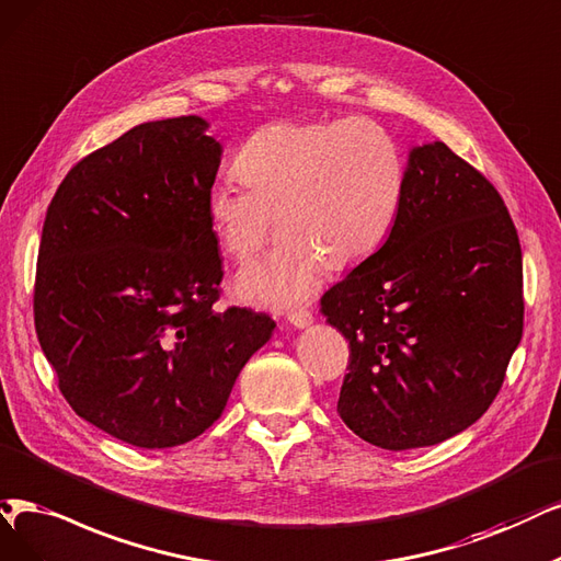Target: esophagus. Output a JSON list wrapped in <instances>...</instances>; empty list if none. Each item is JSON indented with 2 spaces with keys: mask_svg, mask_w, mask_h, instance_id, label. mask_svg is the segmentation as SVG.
I'll list each match as a JSON object with an SVG mask.
<instances>
[{
  "mask_svg": "<svg viewBox=\"0 0 561 561\" xmlns=\"http://www.w3.org/2000/svg\"><path fill=\"white\" fill-rule=\"evenodd\" d=\"M288 321H291L296 328H309L314 323V317L309 309L300 307V309H294V312H288Z\"/></svg>",
  "mask_w": 561,
  "mask_h": 561,
  "instance_id": "esophagus-1",
  "label": "esophagus"
}]
</instances>
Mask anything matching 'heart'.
Instances as JSON below:
<instances>
[{
    "label": "heart",
    "mask_w": 561,
    "mask_h": 561,
    "mask_svg": "<svg viewBox=\"0 0 561 561\" xmlns=\"http://www.w3.org/2000/svg\"><path fill=\"white\" fill-rule=\"evenodd\" d=\"M233 171L243 184L217 182L207 219L238 263L256 259L277 224L273 252L236 279L240 298L273 309L302 305L325 265L344 270L377 252L407 182L396 138L367 117L263 124L240 145Z\"/></svg>",
    "instance_id": "obj_1"
}]
</instances>
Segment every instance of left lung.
Here are the masks:
<instances>
[{"instance_id": "1", "label": "left lung", "mask_w": 561, "mask_h": 561, "mask_svg": "<svg viewBox=\"0 0 561 561\" xmlns=\"http://www.w3.org/2000/svg\"><path fill=\"white\" fill-rule=\"evenodd\" d=\"M348 340L337 413L386 450L479 421L523 337V249L494 184L444 142L413 148L379 252L321 298Z\"/></svg>"}]
</instances>
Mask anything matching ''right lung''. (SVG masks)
Returning <instances> with one entry per match:
<instances>
[{
  "mask_svg": "<svg viewBox=\"0 0 561 561\" xmlns=\"http://www.w3.org/2000/svg\"><path fill=\"white\" fill-rule=\"evenodd\" d=\"M196 115L145 122L80 159L38 244L34 325L80 419L138 448L196 439L275 330L217 312L224 277L207 192L221 145Z\"/></svg>",
  "mask_w": 561,
  "mask_h": 561,
  "instance_id": "add662e5",
  "label": "right lung"
}]
</instances>
